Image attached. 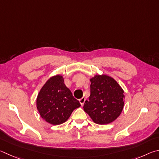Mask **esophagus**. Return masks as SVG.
Returning a JSON list of instances; mask_svg holds the SVG:
<instances>
[{
  "mask_svg": "<svg viewBox=\"0 0 159 159\" xmlns=\"http://www.w3.org/2000/svg\"><path fill=\"white\" fill-rule=\"evenodd\" d=\"M85 101H86V98H84V97H82V98H80V99L79 100V101H80V104H81V105H82V106H83V105H84Z\"/></svg>",
  "mask_w": 159,
  "mask_h": 159,
  "instance_id": "obj_1",
  "label": "esophagus"
}]
</instances>
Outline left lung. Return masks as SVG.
<instances>
[{
	"mask_svg": "<svg viewBox=\"0 0 159 159\" xmlns=\"http://www.w3.org/2000/svg\"><path fill=\"white\" fill-rule=\"evenodd\" d=\"M91 95L84 110L94 123L107 124L117 119L123 110L124 90L115 80L106 75L91 78Z\"/></svg>",
	"mask_w": 159,
	"mask_h": 159,
	"instance_id": "obj_1",
	"label": "left lung"
}]
</instances>
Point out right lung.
<instances>
[{
	"instance_id": "right-lung-1",
	"label": "right lung",
	"mask_w": 159,
	"mask_h": 159,
	"mask_svg": "<svg viewBox=\"0 0 159 159\" xmlns=\"http://www.w3.org/2000/svg\"><path fill=\"white\" fill-rule=\"evenodd\" d=\"M36 105L41 117L52 125L66 122L73 110L81 106L60 75L50 77L44 84L38 95Z\"/></svg>"
}]
</instances>
